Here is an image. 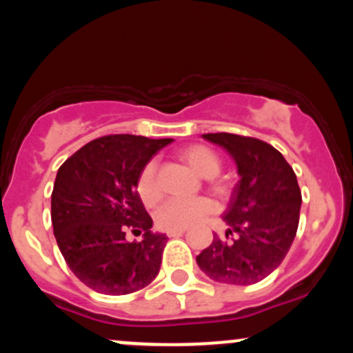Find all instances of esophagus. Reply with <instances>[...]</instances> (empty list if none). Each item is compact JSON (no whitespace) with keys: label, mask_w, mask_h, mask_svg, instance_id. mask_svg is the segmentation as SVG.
Masks as SVG:
<instances>
[{"label":"esophagus","mask_w":353,"mask_h":353,"mask_svg":"<svg viewBox=\"0 0 353 353\" xmlns=\"http://www.w3.org/2000/svg\"><path fill=\"white\" fill-rule=\"evenodd\" d=\"M185 232V229H179V230H168V237H181L182 234Z\"/></svg>","instance_id":"1"}]
</instances>
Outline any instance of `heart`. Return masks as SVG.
<instances>
[{
  "label": "heart",
  "instance_id": "b5f03b06",
  "mask_svg": "<svg viewBox=\"0 0 353 353\" xmlns=\"http://www.w3.org/2000/svg\"><path fill=\"white\" fill-rule=\"evenodd\" d=\"M179 157L194 169L199 176L209 177V185L214 192L228 194L230 190V182L217 177L221 172L222 163L216 151L204 144H190L188 148L181 149ZM136 192L141 202L148 208H152L163 197L159 181H157V165L154 161H149L143 165L136 179ZM216 210V204L209 197H196V199H171L164 202L156 214L157 225L165 230L188 229L190 225L197 224L205 216Z\"/></svg>",
  "mask_w": 353,
  "mask_h": 353
}]
</instances>
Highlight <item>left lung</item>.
I'll return each instance as SVG.
<instances>
[{
  "mask_svg": "<svg viewBox=\"0 0 353 353\" xmlns=\"http://www.w3.org/2000/svg\"><path fill=\"white\" fill-rule=\"evenodd\" d=\"M204 139L234 157L241 181L224 214L225 237L234 236L232 242L216 234L196 257L197 265L216 282L250 285L272 274L292 245L302 204L297 176L285 157L261 139L230 132Z\"/></svg>",
  "mask_w": 353,
  "mask_h": 353,
  "instance_id": "obj_1",
  "label": "left lung"
}]
</instances>
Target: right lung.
I'll list each match as a JSON object with an SVG mask.
<instances>
[{
    "instance_id": "1",
    "label": "right lung",
    "mask_w": 353,
    "mask_h": 353,
    "mask_svg": "<svg viewBox=\"0 0 353 353\" xmlns=\"http://www.w3.org/2000/svg\"><path fill=\"white\" fill-rule=\"evenodd\" d=\"M172 139L109 134L64 161L51 194L56 242L72 274L106 295L149 285L159 274L164 234H152V219L136 192L137 174ZM143 233L129 243L125 234Z\"/></svg>"
}]
</instances>
